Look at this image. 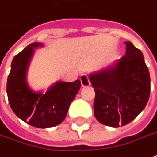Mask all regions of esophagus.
<instances>
[{
	"instance_id": "obj_1",
	"label": "esophagus",
	"mask_w": 157,
	"mask_h": 157,
	"mask_svg": "<svg viewBox=\"0 0 157 157\" xmlns=\"http://www.w3.org/2000/svg\"><path fill=\"white\" fill-rule=\"evenodd\" d=\"M80 81H81V86H83V87L89 86L90 85H91L90 81H89V79H88V77L86 76V75H85V74L81 75Z\"/></svg>"
}]
</instances>
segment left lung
Instances as JSON below:
<instances>
[{"mask_svg":"<svg viewBox=\"0 0 157 157\" xmlns=\"http://www.w3.org/2000/svg\"><path fill=\"white\" fill-rule=\"evenodd\" d=\"M126 52L120 59L89 75L95 91L94 115L102 124H128L143 111L150 98V77L142 52L124 42Z\"/></svg>","mask_w":157,"mask_h":157,"instance_id":"left-lung-1","label":"left lung"}]
</instances>
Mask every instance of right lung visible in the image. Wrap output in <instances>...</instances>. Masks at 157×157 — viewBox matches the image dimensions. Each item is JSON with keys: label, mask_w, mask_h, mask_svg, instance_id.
I'll list each match as a JSON object with an SVG mask.
<instances>
[{"label": "right lung", "mask_w": 157, "mask_h": 157, "mask_svg": "<svg viewBox=\"0 0 157 157\" xmlns=\"http://www.w3.org/2000/svg\"><path fill=\"white\" fill-rule=\"evenodd\" d=\"M43 47L40 42H34L14 56L7 78V94L11 109L19 118L33 127L46 129L64 121L81 82L57 81L46 92L32 90L27 79L28 66L35 48Z\"/></svg>", "instance_id": "right-lung-1"}]
</instances>
